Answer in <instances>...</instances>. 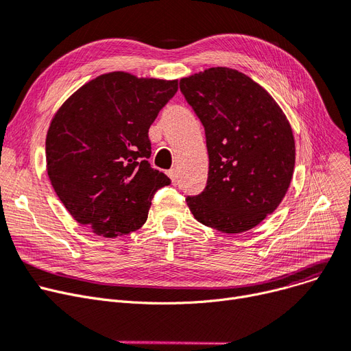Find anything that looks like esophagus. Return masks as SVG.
I'll return each mask as SVG.
<instances>
[{"label": "esophagus", "instance_id": "obj_1", "mask_svg": "<svg viewBox=\"0 0 351 351\" xmlns=\"http://www.w3.org/2000/svg\"><path fill=\"white\" fill-rule=\"evenodd\" d=\"M167 176L171 178V180H172V184H173V185H178V172H176V169L167 171Z\"/></svg>", "mask_w": 351, "mask_h": 351}]
</instances>
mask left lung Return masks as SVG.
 Returning a JSON list of instances; mask_svg holds the SVG:
<instances>
[{
  "instance_id": "1",
  "label": "left lung",
  "mask_w": 351,
  "mask_h": 351,
  "mask_svg": "<svg viewBox=\"0 0 351 351\" xmlns=\"http://www.w3.org/2000/svg\"><path fill=\"white\" fill-rule=\"evenodd\" d=\"M179 88L205 129L209 158L206 186L186 204L206 226L248 231L287 193L295 163L291 126L268 91L237 70L212 67Z\"/></svg>"
}]
</instances>
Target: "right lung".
<instances>
[{
	"label": "right lung",
	"mask_w": 351,
	"mask_h": 351,
	"mask_svg": "<svg viewBox=\"0 0 351 351\" xmlns=\"http://www.w3.org/2000/svg\"><path fill=\"white\" fill-rule=\"evenodd\" d=\"M178 91V80L114 71L86 83L60 108L47 139L51 185L70 215L114 238L146 222L155 193L171 179L147 162L149 128Z\"/></svg>",
	"instance_id": "add662e5"
}]
</instances>
